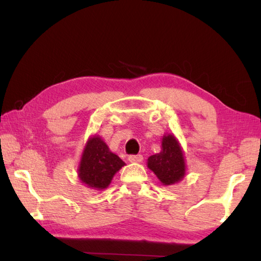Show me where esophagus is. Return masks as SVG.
<instances>
[{
	"mask_svg": "<svg viewBox=\"0 0 261 261\" xmlns=\"http://www.w3.org/2000/svg\"><path fill=\"white\" fill-rule=\"evenodd\" d=\"M129 161L130 162H141L143 161V155L141 154H132V155L129 156Z\"/></svg>",
	"mask_w": 261,
	"mask_h": 261,
	"instance_id": "34e87169",
	"label": "esophagus"
}]
</instances>
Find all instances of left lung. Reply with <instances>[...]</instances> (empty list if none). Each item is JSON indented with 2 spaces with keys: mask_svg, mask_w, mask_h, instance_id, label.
<instances>
[{
  "mask_svg": "<svg viewBox=\"0 0 261 261\" xmlns=\"http://www.w3.org/2000/svg\"><path fill=\"white\" fill-rule=\"evenodd\" d=\"M147 166L165 185L177 183L185 174L182 149L174 136H165L160 153L148 158Z\"/></svg>",
  "mask_w": 261,
  "mask_h": 261,
  "instance_id": "left-lung-1",
  "label": "left lung"
}]
</instances>
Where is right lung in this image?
Listing matches in <instances>:
<instances>
[{
    "label": "right lung",
    "mask_w": 261,
    "mask_h": 261,
    "mask_svg": "<svg viewBox=\"0 0 261 261\" xmlns=\"http://www.w3.org/2000/svg\"><path fill=\"white\" fill-rule=\"evenodd\" d=\"M124 165L116 154L109 151L103 140L94 137L88 140L84 149L79 167V178L92 189H106L116 171Z\"/></svg>",
    "instance_id": "add662e5"
}]
</instances>
